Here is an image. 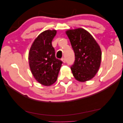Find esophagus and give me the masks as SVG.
Segmentation results:
<instances>
[{"instance_id": "34e87169", "label": "esophagus", "mask_w": 123, "mask_h": 123, "mask_svg": "<svg viewBox=\"0 0 123 123\" xmlns=\"http://www.w3.org/2000/svg\"><path fill=\"white\" fill-rule=\"evenodd\" d=\"M62 61H63V62L64 63H65V62H66L65 58H62Z\"/></svg>"}]
</instances>
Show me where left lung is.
Wrapping results in <instances>:
<instances>
[{"mask_svg": "<svg viewBox=\"0 0 123 123\" xmlns=\"http://www.w3.org/2000/svg\"><path fill=\"white\" fill-rule=\"evenodd\" d=\"M74 51L75 62L71 67L77 81L85 82L93 78L101 64L102 52L95 39L86 30L79 28L66 31Z\"/></svg>", "mask_w": 123, "mask_h": 123, "instance_id": "8db88e82", "label": "left lung"}]
</instances>
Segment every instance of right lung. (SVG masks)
Wrapping results in <instances>:
<instances>
[{
	"mask_svg": "<svg viewBox=\"0 0 123 123\" xmlns=\"http://www.w3.org/2000/svg\"><path fill=\"white\" fill-rule=\"evenodd\" d=\"M56 30H46L39 34L30 48V69L36 80L44 86H50L57 80L63 62L55 57L52 41Z\"/></svg>",
	"mask_w": 123,
	"mask_h": 123,
	"instance_id": "right-lung-1",
	"label": "right lung"
}]
</instances>
